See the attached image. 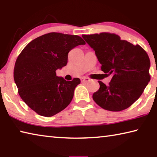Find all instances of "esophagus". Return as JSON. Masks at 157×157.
<instances>
[{
  "instance_id": "esophagus-1",
  "label": "esophagus",
  "mask_w": 157,
  "mask_h": 157,
  "mask_svg": "<svg viewBox=\"0 0 157 157\" xmlns=\"http://www.w3.org/2000/svg\"><path fill=\"white\" fill-rule=\"evenodd\" d=\"M89 81H90V79L88 78H86V77H82V78H81L82 82H88Z\"/></svg>"
}]
</instances>
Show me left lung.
<instances>
[{
    "mask_svg": "<svg viewBox=\"0 0 157 157\" xmlns=\"http://www.w3.org/2000/svg\"><path fill=\"white\" fill-rule=\"evenodd\" d=\"M102 64L101 70L112 78L107 86L98 81L100 89L93 99L104 109L120 111L139 99L150 81V61L144 49L121 40L116 34H83Z\"/></svg>",
    "mask_w": 157,
    "mask_h": 157,
    "instance_id": "obj_1",
    "label": "left lung"
}]
</instances>
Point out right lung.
I'll use <instances>...</instances> for the list:
<instances>
[{"instance_id": "1", "label": "right lung", "mask_w": 157, "mask_h": 157, "mask_svg": "<svg viewBox=\"0 0 157 157\" xmlns=\"http://www.w3.org/2000/svg\"><path fill=\"white\" fill-rule=\"evenodd\" d=\"M85 44L78 35L50 33L34 39L18 55L14 69L18 94L39 115L52 116L70 104L80 79L66 81L56 71L67 64L71 50Z\"/></svg>"}]
</instances>
